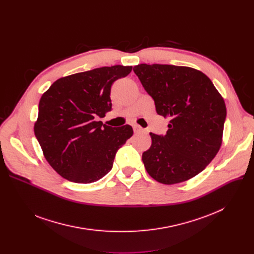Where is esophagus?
<instances>
[{"instance_id": "obj_1", "label": "esophagus", "mask_w": 254, "mask_h": 254, "mask_svg": "<svg viewBox=\"0 0 254 254\" xmlns=\"http://www.w3.org/2000/svg\"><path fill=\"white\" fill-rule=\"evenodd\" d=\"M132 128H133V131H134L135 133H138V132H146V130H144L142 127H140L139 126H133Z\"/></svg>"}]
</instances>
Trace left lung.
Segmentation results:
<instances>
[{
    "label": "left lung",
    "instance_id": "1",
    "mask_svg": "<svg viewBox=\"0 0 254 254\" xmlns=\"http://www.w3.org/2000/svg\"><path fill=\"white\" fill-rule=\"evenodd\" d=\"M133 71L157 114L170 119L165 135L150 132L152 146L142 154L147 172L167 185L195 177L221 147L224 99L209 77L191 67L138 64Z\"/></svg>",
    "mask_w": 254,
    "mask_h": 254
}]
</instances>
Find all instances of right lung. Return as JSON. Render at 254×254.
Here are the masks:
<instances>
[{
    "label": "right lung",
    "mask_w": 254,
    "mask_h": 254,
    "mask_svg": "<svg viewBox=\"0 0 254 254\" xmlns=\"http://www.w3.org/2000/svg\"><path fill=\"white\" fill-rule=\"evenodd\" d=\"M131 68L115 65L62 77L42 95L34 132L45 159L64 179L88 184L112 170L118 150L133 130L95 119L112 111V85Z\"/></svg>",
    "instance_id": "right-lung-1"
}]
</instances>
